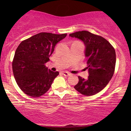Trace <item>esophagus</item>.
Here are the masks:
<instances>
[{"instance_id":"obj_1","label":"esophagus","mask_w":131,"mask_h":131,"mask_svg":"<svg viewBox=\"0 0 131 131\" xmlns=\"http://www.w3.org/2000/svg\"><path fill=\"white\" fill-rule=\"evenodd\" d=\"M62 74L64 75L65 76H69L71 74L70 73L68 72V71H62Z\"/></svg>"}]
</instances>
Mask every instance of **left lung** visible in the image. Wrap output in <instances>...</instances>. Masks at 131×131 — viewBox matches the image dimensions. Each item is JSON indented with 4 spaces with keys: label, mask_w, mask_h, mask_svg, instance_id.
Returning a JSON list of instances; mask_svg holds the SVG:
<instances>
[{
    "label": "left lung",
    "mask_w": 131,
    "mask_h": 131,
    "mask_svg": "<svg viewBox=\"0 0 131 131\" xmlns=\"http://www.w3.org/2000/svg\"><path fill=\"white\" fill-rule=\"evenodd\" d=\"M70 36L84 42L86 69L89 71L86 80L78 76L79 82L74 89L84 95H94L103 90L113 76L116 60L115 50L104 37L85 30L71 33Z\"/></svg>",
    "instance_id": "left-lung-1"
}]
</instances>
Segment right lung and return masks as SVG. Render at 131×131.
<instances>
[{
	"instance_id": "1",
	"label": "right lung",
	"mask_w": 131,
	"mask_h": 131,
	"mask_svg": "<svg viewBox=\"0 0 131 131\" xmlns=\"http://www.w3.org/2000/svg\"><path fill=\"white\" fill-rule=\"evenodd\" d=\"M67 34L38 33L22 41L16 49L12 61L14 78L21 90L32 97H39L51 86L58 71L46 67L56 44Z\"/></svg>"
}]
</instances>
